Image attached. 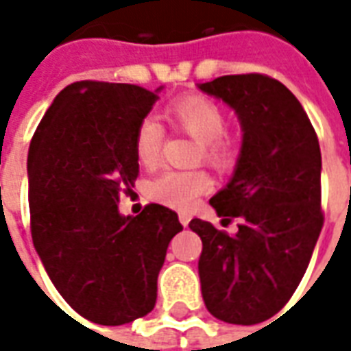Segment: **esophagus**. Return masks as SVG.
<instances>
[{
    "instance_id": "esophagus-1",
    "label": "esophagus",
    "mask_w": 351,
    "mask_h": 351,
    "mask_svg": "<svg viewBox=\"0 0 351 351\" xmlns=\"http://www.w3.org/2000/svg\"><path fill=\"white\" fill-rule=\"evenodd\" d=\"M178 220H180V223H182L184 228H188V226H190L191 216L188 213H180V214H178Z\"/></svg>"
}]
</instances>
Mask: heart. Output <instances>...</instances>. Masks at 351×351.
<instances>
[{
  "mask_svg": "<svg viewBox=\"0 0 351 351\" xmlns=\"http://www.w3.org/2000/svg\"><path fill=\"white\" fill-rule=\"evenodd\" d=\"M169 120L201 143V158L213 167H229L237 156V143L223 133L226 114L214 101L191 95L169 108ZM165 130L156 118H145L135 133V154L146 167H154L161 156ZM213 188L205 173H165L150 186V195L173 208H190L199 195Z\"/></svg>",
  "mask_w": 351,
  "mask_h": 351,
  "instance_id": "obj_1",
  "label": "heart"
}]
</instances>
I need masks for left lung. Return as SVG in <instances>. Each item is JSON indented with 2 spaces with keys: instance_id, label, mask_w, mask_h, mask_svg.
<instances>
[{
  "instance_id": "1",
  "label": "left lung",
  "mask_w": 351,
  "mask_h": 351,
  "mask_svg": "<svg viewBox=\"0 0 351 351\" xmlns=\"http://www.w3.org/2000/svg\"><path fill=\"white\" fill-rule=\"evenodd\" d=\"M235 110L243 143L233 175L210 205L229 235L193 218L206 310L221 322L261 324L289 301L324 226L322 152L304 108L282 82L265 75H228L197 84Z\"/></svg>"
}]
</instances>
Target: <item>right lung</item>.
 I'll return each mask as SVG.
<instances>
[{
  "instance_id": "right-lung-1",
  "label": "right lung",
  "mask_w": 351,
  "mask_h": 351,
  "mask_svg": "<svg viewBox=\"0 0 351 351\" xmlns=\"http://www.w3.org/2000/svg\"><path fill=\"white\" fill-rule=\"evenodd\" d=\"M133 84L82 80L65 86L43 116L27 152L32 239L60 295L80 316L123 325L156 304L176 213L118 210L135 186L138 123L160 99Z\"/></svg>"
}]
</instances>
